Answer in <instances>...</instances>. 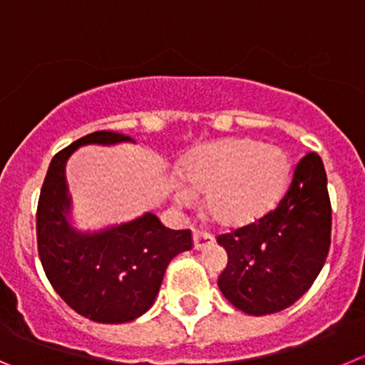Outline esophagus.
Wrapping results in <instances>:
<instances>
[{
	"label": "esophagus",
	"mask_w": 365,
	"mask_h": 365,
	"mask_svg": "<svg viewBox=\"0 0 365 365\" xmlns=\"http://www.w3.org/2000/svg\"><path fill=\"white\" fill-rule=\"evenodd\" d=\"M210 244H213V237H211V235H207V232L204 231H193V247H195L197 251L207 247Z\"/></svg>",
	"instance_id": "34e87169"
}]
</instances>
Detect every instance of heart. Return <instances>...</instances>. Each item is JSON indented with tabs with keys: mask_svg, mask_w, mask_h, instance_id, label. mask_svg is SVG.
Listing matches in <instances>:
<instances>
[{
	"mask_svg": "<svg viewBox=\"0 0 365 365\" xmlns=\"http://www.w3.org/2000/svg\"><path fill=\"white\" fill-rule=\"evenodd\" d=\"M172 192L179 204L206 195V211L222 227L255 224L276 207L292 177L289 155L272 145L231 138L204 145L182 163Z\"/></svg>",
	"mask_w": 365,
	"mask_h": 365,
	"instance_id": "b5f03b06",
	"label": "heart"
}]
</instances>
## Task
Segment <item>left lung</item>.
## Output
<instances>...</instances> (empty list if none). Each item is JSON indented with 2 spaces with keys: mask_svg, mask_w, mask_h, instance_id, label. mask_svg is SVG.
Returning <instances> with one entry per match:
<instances>
[{
  "mask_svg": "<svg viewBox=\"0 0 365 365\" xmlns=\"http://www.w3.org/2000/svg\"><path fill=\"white\" fill-rule=\"evenodd\" d=\"M331 206L317 154L297 163L277 207L255 224L218 237L227 267L218 276L225 299L249 315L289 308L312 287L329 251Z\"/></svg>",
  "mask_w": 365,
  "mask_h": 365,
  "instance_id": "obj_1",
  "label": "left lung"
}]
</instances>
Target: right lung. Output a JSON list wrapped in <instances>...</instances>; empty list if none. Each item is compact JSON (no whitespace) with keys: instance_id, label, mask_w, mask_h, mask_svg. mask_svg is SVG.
Masks as SVG:
<instances>
[{"instance_id":"1","label":"right lung","mask_w":365,"mask_h":365,"mask_svg":"<svg viewBox=\"0 0 365 365\" xmlns=\"http://www.w3.org/2000/svg\"><path fill=\"white\" fill-rule=\"evenodd\" d=\"M136 143L125 134L98 130L58 152L50 163L39 206L37 247L55 292L96 322L121 324L154 304L168 263L192 249V232L166 229L154 213L100 229L76 227L66 163L86 145Z\"/></svg>"}]
</instances>
